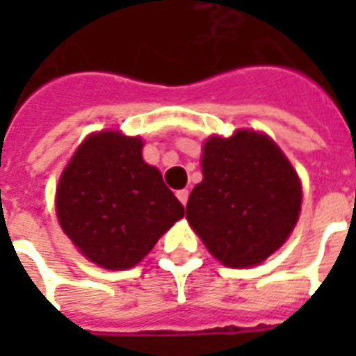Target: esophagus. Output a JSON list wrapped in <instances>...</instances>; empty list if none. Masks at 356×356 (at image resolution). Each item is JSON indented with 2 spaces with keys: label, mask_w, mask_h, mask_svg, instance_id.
I'll use <instances>...</instances> for the list:
<instances>
[{
  "label": "esophagus",
  "mask_w": 356,
  "mask_h": 356,
  "mask_svg": "<svg viewBox=\"0 0 356 356\" xmlns=\"http://www.w3.org/2000/svg\"><path fill=\"white\" fill-rule=\"evenodd\" d=\"M177 198H179V202L183 204V206H186V200H188V191H186V188H183V191H177Z\"/></svg>",
  "instance_id": "esophagus-1"
}]
</instances>
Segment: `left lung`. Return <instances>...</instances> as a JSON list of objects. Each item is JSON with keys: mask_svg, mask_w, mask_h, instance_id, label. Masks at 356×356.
Segmentation results:
<instances>
[{"mask_svg": "<svg viewBox=\"0 0 356 356\" xmlns=\"http://www.w3.org/2000/svg\"><path fill=\"white\" fill-rule=\"evenodd\" d=\"M202 183L186 202V221L227 267H254L288 240L301 211V183L290 160L263 133L209 137Z\"/></svg>", "mask_w": 356, "mask_h": 356, "instance_id": "8db88e82", "label": "left lung"}]
</instances>
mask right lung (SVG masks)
Here are the masks:
<instances>
[{
	"label": "right lung",
	"mask_w": 356,
	"mask_h": 356,
	"mask_svg": "<svg viewBox=\"0 0 356 356\" xmlns=\"http://www.w3.org/2000/svg\"><path fill=\"white\" fill-rule=\"evenodd\" d=\"M143 140L120 131L89 135L57 186L58 223L99 267H135L185 216L162 173L143 160Z\"/></svg>",
	"instance_id": "1"
}]
</instances>
